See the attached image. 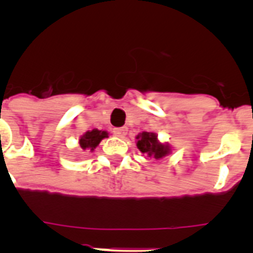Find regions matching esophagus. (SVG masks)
Instances as JSON below:
<instances>
[{"instance_id":"34e87169","label":"esophagus","mask_w":253,"mask_h":253,"mask_svg":"<svg viewBox=\"0 0 253 253\" xmlns=\"http://www.w3.org/2000/svg\"><path fill=\"white\" fill-rule=\"evenodd\" d=\"M113 133L116 137L124 138L125 135H126V133H128V128H125V126H123V128H115L113 130Z\"/></svg>"}]
</instances>
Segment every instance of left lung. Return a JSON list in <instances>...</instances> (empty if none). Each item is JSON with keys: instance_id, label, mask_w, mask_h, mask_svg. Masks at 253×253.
<instances>
[{"instance_id": "8db88e82", "label": "left lung", "mask_w": 253, "mask_h": 253, "mask_svg": "<svg viewBox=\"0 0 253 253\" xmlns=\"http://www.w3.org/2000/svg\"><path fill=\"white\" fill-rule=\"evenodd\" d=\"M137 147L142 153L147 154L148 157L160 160L169 154L171 147L169 144H163L158 140L157 134L143 131L137 135Z\"/></svg>"}]
</instances>
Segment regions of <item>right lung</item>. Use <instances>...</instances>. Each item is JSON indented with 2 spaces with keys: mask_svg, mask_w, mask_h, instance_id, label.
<instances>
[{
  "mask_svg": "<svg viewBox=\"0 0 253 253\" xmlns=\"http://www.w3.org/2000/svg\"><path fill=\"white\" fill-rule=\"evenodd\" d=\"M109 137V133L105 130H99V129H93V130H88L80 138V146L84 149H90L93 151L96 147L99 146L104 138Z\"/></svg>",
  "mask_w": 253,
  "mask_h": 253,
  "instance_id": "obj_1",
  "label": "right lung"
}]
</instances>
